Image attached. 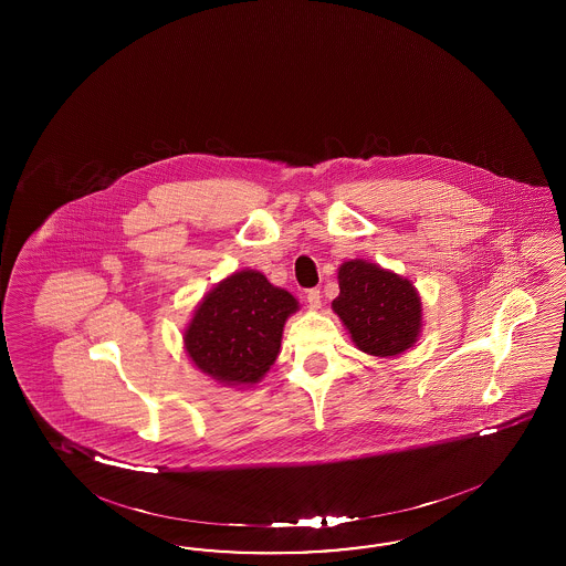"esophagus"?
<instances>
[{"mask_svg": "<svg viewBox=\"0 0 566 566\" xmlns=\"http://www.w3.org/2000/svg\"><path fill=\"white\" fill-rule=\"evenodd\" d=\"M307 305L308 308H313V311H317V308L322 307V294H319L317 289L307 292Z\"/></svg>", "mask_w": 566, "mask_h": 566, "instance_id": "34e87169", "label": "esophagus"}]
</instances>
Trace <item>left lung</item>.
<instances>
[{
	"label": "left lung",
	"mask_w": 566,
	"mask_h": 566,
	"mask_svg": "<svg viewBox=\"0 0 566 566\" xmlns=\"http://www.w3.org/2000/svg\"><path fill=\"white\" fill-rule=\"evenodd\" d=\"M338 286L340 294L332 308L359 350L388 359L417 344L423 307L409 277L365 259H350L338 268Z\"/></svg>",
	"instance_id": "1"
}]
</instances>
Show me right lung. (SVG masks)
<instances>
[{
    "instance_id": "right-lung-1",
    "label": "right lung",
    "mask_w": 566,
    "mask_h": 566,
    "mask_svg": "<svg viewBox=\"0 0 566 566\" xmlns=\"http://www.w3.org/2000/svg\"><path fill=\"white\" fill-rule=\"evenodd\" d=\"M298 307L258 270H240L199 301L182 332L185 350L223 388H253L277 359L286 319Z\"/></svg>"
}]
</instances>
